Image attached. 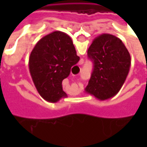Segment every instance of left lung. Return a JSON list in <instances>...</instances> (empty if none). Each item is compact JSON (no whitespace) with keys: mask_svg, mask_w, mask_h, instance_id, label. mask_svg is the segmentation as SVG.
Returning <instances> with one entry per match:
<instances>
[{"mask_svg":"<svg viewBox=\"0 0 147 147\" xmlns=\"http://www.w3.org/2000/svg\"><path fill=\"white\" fill-rule=\"evenodd\" d=\"M88 55L93 71L85 92L100 100L115 96L130 69L131 56L126 47L119 37L104 33L92 41Z\"/></svg>","mask_w":147,"mask_h":147,"instance_id":"left-lung-1","label":"left lung"}]
</instances>
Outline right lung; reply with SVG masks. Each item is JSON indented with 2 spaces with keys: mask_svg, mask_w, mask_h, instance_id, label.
<instances>
[{
  "mask_svg": "<svg viewBox=\"0 0 147 147\" xmlns=\"http://www.w3.org/2000/svg\"><path fill=\"white\" fill-rule=\"evenodd\" d=\"M71 37L55 31L40 39L29 56V72L37 92L49 102L65 97L62 81L79 60Z\"/></svg>",
  "mask_w": 147,
  "mask_h": 147,
  "instance_id": "obj_1",
  "label": "right lung"
}]
</instances>
